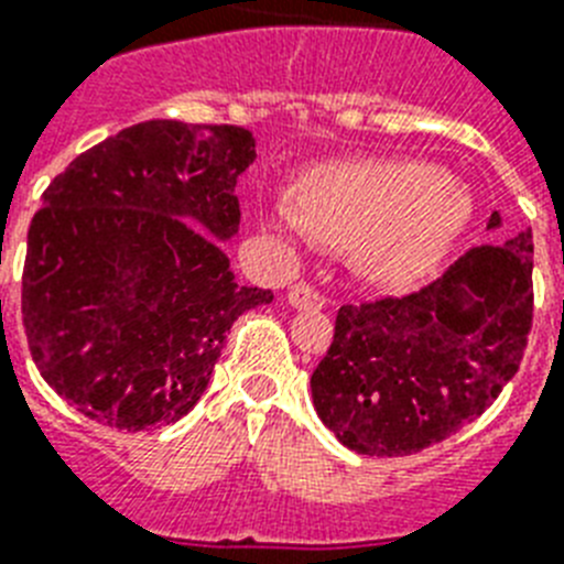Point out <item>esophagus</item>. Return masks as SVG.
I'll return each mask as SVG.
<instances>
[{"mask_svg":"<svg viewBox=\"0 0 564 564\" xmlns=\"http://www.w3.org/2000/svg\"><path fill=\"white\" fill-rule=\"evenodd\" d=\"M292 310H324L326 297L321 292H315L312 286H295V290L286 295Z\"/></svg>","mask_w":564,"mask_h":564,"instance_id":"esophagus-1","label":"esophagus"}]
</instances>
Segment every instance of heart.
I'll list each match as a JSON object with an SVG mask.
<instances>
[{
	"label": "heart",
	"mask_w": 564,
	"mask_h": 564,
	"mask_svg": "<svg viewBox=\"0 0 564 564\" xmlns=\"http://www.w3.org/2000/svg\"><path fill=\"white\" fill-rule=\"evenodd\" d=\"M297 200L274 203L269 226L286 243L344 246L378 286H406L433 272L473 217L462 183L419 160H349L312 169Z\"/></svg>",
	"instance_id": "1"
}]
</instances>
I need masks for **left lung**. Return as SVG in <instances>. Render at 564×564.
<instances>
[{
    "instance_id": "8db88e82",
    "label": "left lung",
    "mask_w": 564,
    "mask_h": 564,
    "mask_svg": "<svg viewBox=\"0 0 564 564\" xmlns=\"http://www.w3.org/2000/svg\"><path fill=\"white\" fill-rule=\"evenodd\" d=\"M487 229H501L494 212ZM533 235L479 246L406 297L340 306L312 404L344 447L406 456L479 419L519 370L533 321Z\"/></svg>"
}]
</instances>
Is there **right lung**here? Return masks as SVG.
<instances>
[{
    "label": "right lung",
    "instance_id": "1",
    "mask_svg": "<svg viewBox=\"0 0 564 564\" xmlns=\"http://www.w3.org/2000/svg\"><path fill=\"white\" fill-rule=\"evenodd\" d=\"M240 126L149 120L54 177L28 229L22 324L42 378L117 430L174 424L209 387L231 324L272 304L240 286L235 186L254 163Z\"/></svg>",
    "mask_w": 564,
    "mask_h": 564
}]
</instances>
